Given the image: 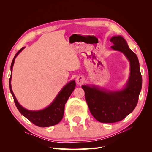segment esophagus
Returning <instances> with one entry per match:
<instances>
[{
  "instance_id": "1",
  "label": "esophagus",
  "mask_w": 152,
  "mask_h": 152,
  "mask_svg": "<svg viewBox=\"0 0 152 152\" xmlns=\"http://www.w3.org/2000/svg\"><path fill=\"white\" fill-rule=\"evenodd\" d=\"M84 77H82V76H79L77 77L76 79V82L77 83L79 84V85H81L84 83Z\"/></svg>"
}]
</instances>
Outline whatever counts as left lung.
I'll return each instance as SVG.
<instances>
[{"label": "left lung", "instance_id": "obj_1", "mask_svg": "<svg viewBox=\"0 0 152 152\" xmlns=\"http://www.w3.org/2000/svg\"><path fill=\"white\" fill-rule=\"evenodd\" d=\"M111 48L122 53L130 63V73L126 86L121 90L110 91L94 85H84L86 102L93 116L100 122L113 123L122 121L136 107L142 87V77L136 54L129 48L122 36L110 39Z\"/></svg>", "mask_w": 152, "mask_h": 152}]
</instances>
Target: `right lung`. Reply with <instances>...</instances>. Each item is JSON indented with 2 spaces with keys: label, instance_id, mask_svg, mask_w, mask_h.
I'll return each mask as SVG.
<instances>
[{
  "label": "right lung",
  "instance_id": "add662e5",
  "mask_svg": "<svg viewBox=\"0 0 152 152\" xmlns=\"http://www.w3.org/2000/svg\"><path fill=\"white\" fill-rule=\"evenodd\" d=\"M24 48H22L16 54L12 59L11 65V75L10 79V88L15 104L18 110H19V112L23 115L27 119H28L31 122L37 126L45 127L56 125L63 118L65 103L75 89L76 86L75 82L74 80H73L69 82L68 84L64 86L61 90L59 91L56 97L53 101V102L46 108L40 110H36V111H32V110H29L23 108L18 103L12 92L11 87V77L12 66L14 65L15 59L18 55L24 49Z\"/></svg>",
  "mask_w": 152,
  "mask_h": 152
}]
</instances>
